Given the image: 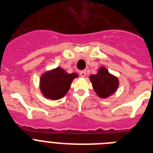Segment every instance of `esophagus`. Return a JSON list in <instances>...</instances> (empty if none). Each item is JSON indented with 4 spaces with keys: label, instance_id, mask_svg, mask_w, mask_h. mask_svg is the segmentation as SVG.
Segmentation results:
<instances>
[{
    "label": "esophagus",
    "instance_id": "esophagus-1",
    "mask_svg": "<svg viewBox=\"0 0 153 153\" xmlns=\"http://www.w3.org/2000/svg\"><path fill=\"white\" fill-rule=\"evenodd\" d=\"M86 71L85 70H82V71H80V75L82 76V77H84L85 76H86Z\"/></svg>",
    "mask_w": 153,
    "mask_h": 153
}]
</instances>
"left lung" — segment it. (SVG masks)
I'll list each match as a JSON object with an SVG mask.
<instances>
[{
    "label": "left lung",
    "instance_id": "1",
    "mask_svg": "<svg viewBox=\"0 0 153 153\" xmlns=\"http://www.w3.org/2000/svg\"><path fill=\"white\" fill-rule=\"evenodd\" d=\"M90 80L97 96L102 99L113 95L119 84L118 78L111 74L105 67H100L96 74L90 76Z\"/></svg>",
    "mask_w": 153,
    "mask_h": 153
}]
</instances>
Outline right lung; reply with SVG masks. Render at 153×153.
I'll use <instances>...</instances> for the list:
<instances>
[{
	"instance_id": "1",
	"label": "right lung",
	"mask_w": 153,
	"mask_h": 153,
	"mask_svg": "<svg viewBox=\"0 0 153 153\" xmlns=\"http://www.w3.org/2000/svg\"><path fill=\"white\" fill-rule=\"evenodd\" d=\"M76 73H68L61 67L43 73L40 77V90L46 99L57 100L62 98L70 88Z\"/></svg>"
}]
</instances>
